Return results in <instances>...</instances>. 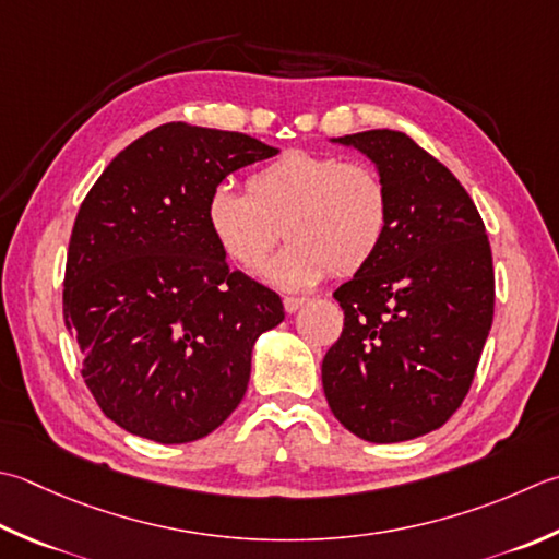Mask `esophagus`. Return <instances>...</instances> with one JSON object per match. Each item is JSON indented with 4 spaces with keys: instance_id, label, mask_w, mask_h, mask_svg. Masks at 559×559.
Here are the masks:
<instances>
[{
    "instance_id": "esophagus-1",
    "label": "esophagus",
    "mask_w": 559,
    "mask_h": 559,
    "mask_svg": "<svg viewBox=\"0 0 559 559\" xmlns=\"http://www.w3.org/2000/svg\"><path fill=\"white\" fill-rule=\"evenodd\" d=\"M305 302H308V298H295V295H286V298H283V308H286L288 314H293V312H298Z\"/></svg>"
}]
</instances>
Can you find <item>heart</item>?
Listing matches in <instances>:
<instances>
[{
  "instance_id": "obj_1",
  "label": "heart",
  "mask_w": 559,
  "mask_h": 559,
  "mask_svg": "<svg viewBox=\"0 0 559 559\" xmlns=\"http://www.w3.org/2000/svg\"><path fill=\"white\" fill-rule=\"evenodd\" d=\"M205 225L223 254L245 271L266 259L281 233L290 242L261 269L266 283L302 290L326 273H354L378 254L390 229V191L360 162L288 150L247 179V191L217 183Z\"/></svg>"
}]
</instances>
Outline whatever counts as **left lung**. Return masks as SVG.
<instances>
[{
    "mask_svg": "<svg viewBox=\"0 0 559 559\" xmlns=\"http://www.w3.org/2000/svg\"><path fill=\"white\" fill-rule=\"evenodd\" d=\"M332 142L364 152L390 191L378 254L334 290L344 332L322 360L334 417L358 439L397 443L461 407L495 317V266L477 207L443 164L400 130Z\"/></svg>",
    "mask_w": 559,
    "mask_h": 559,
    "instance_id": "1",
    "label": "left lung"
}]
</instances>
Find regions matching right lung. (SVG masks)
<instances>
[{"label": "right lung", "instance_id": "right-lung-1", "mask_svg": "<svg viewBox=\"0 0 559 559\" xmlns=\"http://www.w3.org/2000/svg\"><path fill=\"white\" fill-rule=\"evenodd\" d=\"M278 155L229 130L164 123L120 152L80 205L64 269V324L108 419L189 443L237 409L259 334L283 302L229 271L205 225L227 174Z\"/></svg>", "mask_w": 559, "mask_h": 559}]
</instances>
